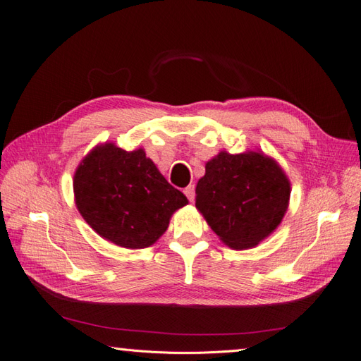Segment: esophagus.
I'll list each match as a JSON object with an SVG mask.
<instances>
[{"label": "esophagus", "instance_id": "esophagus-1", "mask_svg": "<svg viewBox=\"0 0 361 361\" xmlns=\"http://www.w3.org/2000/svg\"><path fill=\"white\" fill-rule=\"evenodd\" d=\"M183 192H185V195H187L190 202H194V199H195V188H194V185H190V187L185 188Z\"/></svg>", "mask_w": 361, "mask_h": 361}]
</instances>
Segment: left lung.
I'll list each match as a JSON object with an SVG mask.
<instances>
[{
    "instance_id": "8db88e82",
    "label": "left lung",
    "mask_w": 361,
    "mask_h": 361,
    "mask_svg": "<svg viewBox=\"0 0 361 361\" xmlns=\"http://www.w3.org/2000/svg\"><path fill=\"white\" fill-rule=\"evenodd\" d=\"M204 169L195 207L226 245L251 248L276 231L288 211L290 182L274 159L223 150Z\"/></svg>"
}]
</instances>
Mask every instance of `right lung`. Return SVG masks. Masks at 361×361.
Returning a JSON list of instances; mask_svg holds the SVG:
<instances>
[{
    "label": "right lung",
    "instance_id": "1",
    "mask_svg": "<svg viewBox=\"0 0 361 361\" xmlns=\"http://www.w3.org/2000/svg\"><path fill=\"white\" fill-rule=\"evenodd\" d=\"M75 203L96 233L125 248H146L167 231L187 197L166 180L143 149L105 143L87 155L73 176Z\"/></svg>",
    "mask_w": 361,
    "mask_h": 361
}]
</instances>
